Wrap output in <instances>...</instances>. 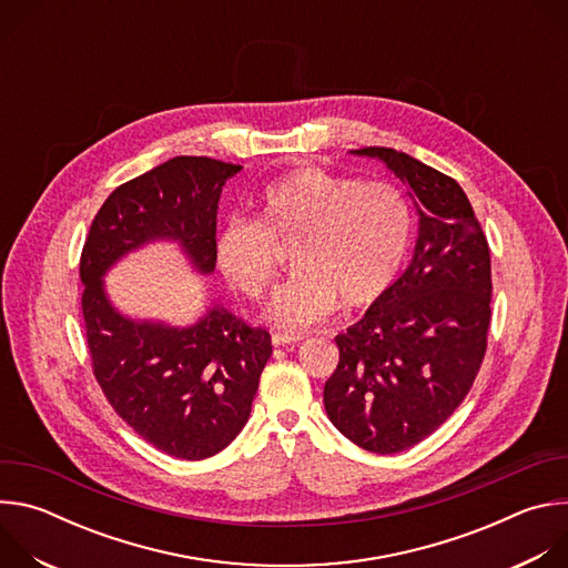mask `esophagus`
Returning <instances> with one entry per match:
<instances>
[{"instance_id":"esophagus-1","label":"esophagus","mask_w":568,"mask_h":568,"mask_svg":"<svg viewBox=\"0 0 568 568\" xmlns=\"http://www.w3.org/2000/svg\"><path fill=\"white\" fill-rule=\"evenodd\" d=\"M301 342H303L301 335H285V333L272 335V344L274 346H292V344H301Z\"/></svg>"}]
</instances>
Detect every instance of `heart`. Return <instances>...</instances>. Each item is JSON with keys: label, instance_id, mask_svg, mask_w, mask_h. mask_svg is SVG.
Wrapping results in <instances>:
<instances>
[{"label": "heart", "instance_id": "b5f03b06", "mask_svg": "<svg viewBox=\"0 0 568 568\" xmlns=\"http://www.w3.org/2000/svg\"><path fill=\"white\" fill-rule=\"evenodd\" d=\"M258 217H231L217 235L215 261L245 296L263 298L276 283V242H294L298 272L276 292L270 316L290 331L310 328L344 310L375 305L407 263L414 215L388 182H359L301 166L256 197Z\"/></svg>", "mask_w": 568, "mask_h": 568}]
</instances>
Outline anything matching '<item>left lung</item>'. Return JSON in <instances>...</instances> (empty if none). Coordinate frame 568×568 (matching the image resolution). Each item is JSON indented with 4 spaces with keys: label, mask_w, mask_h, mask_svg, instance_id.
Here are the masks:
<instances>
[{
    "label": "left lung",
    "mask_w": 568,
    "mask_h": 568,
    "mask_svg": "<svg viewBox=\"0 0 568 568\" xmlns=\"http://www.w3.org/2000/svg\"><path fill=\"white\" fill-rule=\"evenodd\" d=\"M409 184L420 209L414 261L337 335L323 386L331 423L357 447L397 454L434 434L469 393L488 348L490 247L456 180L393 148H359Z\"/></svg>",
    "instance_id": "1"
}]
</instances>
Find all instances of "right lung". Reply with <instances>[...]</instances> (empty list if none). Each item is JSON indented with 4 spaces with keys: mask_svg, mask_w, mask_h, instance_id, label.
Returning a JSON list of instances; mask_svg holds the SVG:
<instances>
[{
    "mask_svg": "<svg viewBox=\"0 0 568 568\" xmlns=\"http://www.w3.org/2000/svg\"><path fill=\"white\" fill-rule=\"evenodd\" d=\"M240 169L211 156L169 159L112 191L80 254V307L103 395L134 434L184 460L222 452L247 425L272 337L220 305L191 328L136 323L112 307L101 276L156 237L178 240L211 274L220 193Z\"/></svg>",
    "mask_w": 568,
    "mask_h": 568,
    "instance_id": "add662e5",
    "label": "right lung"
}]
</instances>
